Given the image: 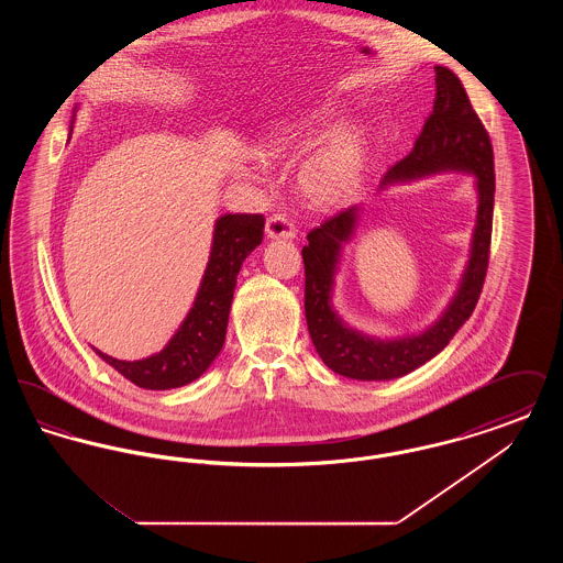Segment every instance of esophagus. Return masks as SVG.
<instances>
[{"instance_id": "obj_1", "label": "esophagus", "mask_w": 563, "mask_h": 563, "mask_svg": "<svg viewBox=\"0 0 563 563\" xmlns=\"http://www.w3.org/2000/svg\"><path fill=\"white\" fill-rule=\"evenodd\" d=\"M268 239H295V225L287 214L276 213L266 221Z\"/></svg>"}]
</instances>
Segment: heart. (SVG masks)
<instances>
[{"mask_svg":"<svg viewBox=\"0 0 563 563\" xmlns=\"http://www.w3.org/2000/svg\"><path fill=\"white\" fill-rule=\"evenodd\" d=\"M331 111H319L303 120L278 126L262 143L268 158H294L306 152L322 134L331 133L301 162L297 184L301 194L319 207L344 202L358 188L365 170V136L358 129H339Z\"/></svg>","mask_w":563,"mask_h":563,"instance_id":"heart-1","label":"heart"}]
</instances>
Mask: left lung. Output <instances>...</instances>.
<instances>
[{
  "label": "left lung",
  "mask_w": 563,
  "mask_h": 563,
  "mask_svg": "<svg viewBox=\"0 0 563 563\" xmlns=\"http://www.w3.org/2000/svg\"><path fill=\"white\" fill-rule=\"evenodd\" d=\"M434 106L409 156L397 162L382 186L411 181L443 170H462L475 177L479 194L477 223L473 232L468 266L462 274L454 299L427 331L397 340H379L352 329L338 317L331 303L333 276L342 246L352 239L358 209L352 207L329 217L308 234L301 249L306 269V321L322 363L335 374L352 379H395L424 365L450 344L455 331L473 314L482 295L489 262L494 217V150L489 134L468 101V95L452 69L434 67Z\"/></svg>",
  "instance_id": "obj_1"
}]
</instances>
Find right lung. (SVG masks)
I'll return each mask as SVG.
<instances>
[{
  "label": "right lung",
  "instance_id": "1",
  "mask_svg": "<svg viewBox=\"0 0 563 563\" xmlns=\"http://www.w3.org/2000/svg\"><path fill=\"white\" fill-rule=\"evenodd\" d=\"M264 214H221L214 221L211 257L186 321L158 352L120 361L92 349L118 374L147 390L186 386L205 374L223 349L236 276L246 255L264 241Z\"/></svg>",
  "mask_w": 563,
  "mask_h": 563
}]
</instances>
